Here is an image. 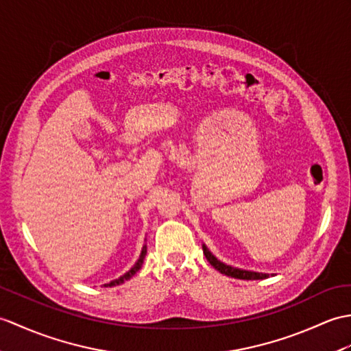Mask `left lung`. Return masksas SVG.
<instances>
[{
	"instance_id": "1",
	"label": "left lung",
	"mask_w": 351,
	"mask_h": 351,
	"mask_svg": "<svg viewBox=\"0 0 351 351\" xmlns=\"http://www.w3.org/2000/svg\"><path fill=\"white\" fill-rule=\"evenodd\" d=\"M203 254L206 256L208 262L213 265L218 272H221L227 276H232V278H238V280H265L269 278V276H274V274H263V272H254V271H245V269H239V267H233L230 265L223 263L221 260H218L213 252L209 251V248L203 243Z\"/></svg>"
}]
</instances>
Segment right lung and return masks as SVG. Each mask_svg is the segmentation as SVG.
<instances>
[{
    "label": "right lung",
    "instance_id": "1",
    "mask_svg": "<svg viewBox=\"0 0 351 351\" xmlns=\"http://www.w3.org/2000/svg\"><path fill=\"white\" fill-rule=\"evenodd\" d=\"M146 241V239H145ZM145 256H146V243L145 245L142 247V251H141V256H138V258H137V262L134 263V266L130 269V271H127L124 275H121L119 278H117V280H113V281H110V282H108V284H104V287H113V286H119V284H122V282H125V281H128L130 278H132V276L138 271V269L142 267V265H143V260H145Z\"/></svg>",
    "mask_w": 351,
    "mask_h": 351
}]
</instances>
